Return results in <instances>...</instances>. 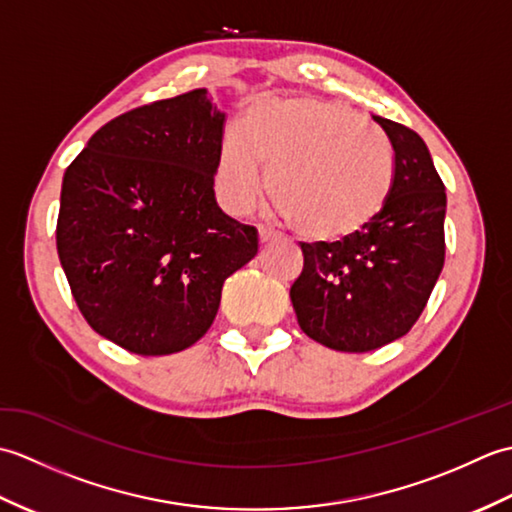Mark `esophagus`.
I'll list each match as a JSON object with an SVG mask.
<instances>
[{"label": "esophagus", "mask_w": 512, "mask_h": 512, "mask_svg": "<svg viewBox=\"0 0 512 512\" xmlns=\"http://www.w3.org/2000/svg\"><path fill=\"white\" fill-rule=\"evenodd\" d=\"M257 233H259V242H262V244H270V242H275V239H277V233L273 231V228L259 226Z\"/></svg>", "instance_id": "1"}]
</instances>
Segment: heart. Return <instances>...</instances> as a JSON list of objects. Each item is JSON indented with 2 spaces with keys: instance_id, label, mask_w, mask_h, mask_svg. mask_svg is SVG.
I'll return each mask as SVG.
<instances>
[{
  "instance_id": "1",
  "label": "heart",
  "mask_w": 512,
  "mask_h": 512,
  "mask_svg": "<svg viewBox=\"0 0 512 512\" xmlns=\"http://www.w3.org/2000/svg\"><path fill=\"white\" fill-rule=\"evenodd\" d=\"M259 168L270 198L310 239L363 231L383 211L394 180V158L378 129L350 107L310 96L259 103L244 118L242 138H224L215 191L231 215H246L262 200Z\"/></svg>"
}]
</instances>
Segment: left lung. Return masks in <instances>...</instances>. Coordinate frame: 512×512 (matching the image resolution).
I'll list each match as a JSON object with an SVG mask.
<instances>
[{"label": "left lung", "mask_w": 512, "mask_h": 512, "mask_svg": "<svg viewBox=\"0 0 512 512\" xmlns=\"http://www.w3.org/2000/svg\"><path fill=\"white\" fill-rule=\"evenodd\" d=\"M394 154L389 198L374 222L341 242H301L290 288L301 330L339 352H372L418 321L444 266L447 193L424 140L372 116Z\"/></svg>", "instance_id": "left-lung-1"}]
</instances>
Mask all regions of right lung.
Masks as SVG:
<instances>
[{"instance_id":"right-lung-1","label":"right lung","mask_w":512,"mask_h":512,"mask_svg":"<svg viewBox=\"0 0 512 512\" xmlns=\"http://www.w3.org/2000/svg\"><path fill=\"white\" fill-rule=\"evenodd\" d=\"M224 114L206 90L116 116L65 169L57 250L94 332L123 350H187L211 328L257 228L215 202Z\"/></svg>"}]
</instances>
